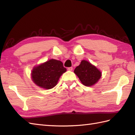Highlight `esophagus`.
Wrapping results in <instances>:
<instances>
[{
    "label": "esophagus",
    "instance_id": "1",
    "mask_svg": "<svg viewBox=\"0 0 135 135\" xmlns=\"http://www.w3.org/2000/svg\"><path fill=\"white\" fill-rule=\"evenodd\" d=\"M73 69V67H69V68H68V71H72Z\"/></svg>",
    "mask_w": 135,
    "mask_h": 135
}]
</instances>
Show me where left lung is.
I'll list each match as a JSON object with an SVG mask.
<instances>
[{"label":"left lung","instance_id":"1","mask_svg":"<svg viewBox=\"0 0 135 135\" xmlns=\"http://www.w3.org/2000/svg\"><path fill=\"white\" fill-rule=\"evenodd\" d=\"M74 72L86 86L94 85L102 76V73L95 66L85 60H82Z\"/></svg>","mask_w":135,"mask_h":135}]
</instances>
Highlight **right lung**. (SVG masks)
Returning a JSON list of instances; mask_svg holds the SVG:
<instances>
[{
	"mask_svg": "<svg viewBox=\"0 0 135 135\" xmlns=\"http://www.w3.org/2000/svg\"><path fill=\"white\" fill-rule=\"evenodd\" d=\"M61 61L51 59L33 68L31 77L33 82L42 88L50 89L57 84L60 77L66 72Z\"/></svg>",
	"mask_w": 135,
	"mask_h": 135,
	"instance_id": "right-lung-1",
	"label": "right lung"
}]
</instances>
